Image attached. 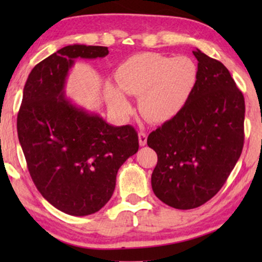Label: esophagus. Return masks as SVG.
Masks as SVG:
<instances>
[{
    "label": "esophagus",
    "instance_id": "34e87169",
    "mask_svg": "<svg viewBox=\"0 0 262 262\" xmlns=\"http://www.w3.org/2000/svg\"><path fill=\"white\" fill-rule=\"evenodd\" d=\"M138 139H139V145L144 146L146 144V139H148V135H146L145 132H143V131L139 132Z\"/></svg>",
    "mask_w": 262,
    "mask_h": 262
}]
</instances>
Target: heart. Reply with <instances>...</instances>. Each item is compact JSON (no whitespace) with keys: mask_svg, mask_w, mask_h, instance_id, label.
I'll list each match as a JSON object with an SVG mask.
<instances>
[{"mask_svg":"<svg viewBox=\"0 0 262 262\" xmlns=\"http://www.w3.org/2000/svg\"><path fill=\"white\" fill-rule=\"evenodd\" d=\"M117 83L128 95H139V110L146 119L164 123L184 108L198 80V66L187 56L168 57L139 53L117 70ZM113 107L125 110L127 100L118 88L110 87Z\"/></svg>","mask_w":262,"mask_h":262,"instance_id":"b5f03b06","label":"heart"}]
</instances>
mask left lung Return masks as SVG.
<instances>
[{
  "label": "left lung",
  "mask_w": 262,
  "mask_h": 262,
  "mask_svg": "<svg viewBox=\"0 0 262 262\" xmlns=\"http://www.w3.org/2000/svg\"><path fill=\"white\" fill-rule=\"evenodd\" d=\"M198 80L173 119L152 131L148 145L157 154L151 187L174 209H195L216 195L241 156L245 98L229 70L200 50Z\"/></svg>",
  "instance_id": "8db88e82"
}]
</instances>
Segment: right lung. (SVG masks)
<instances>
[{
  "mask_svg": "<svg viewBox=\"0 0 262 262\" xmlns=\"http://www.w3.org/2000/svg\"><path fill=\"white\" fill-rule=\"evenodd\" d=\"M108 55L106 46L68 45L28 75L17 113V136L35 187L71 216H88L107 204L117 173L138 151L130 125L113 126L66 98V80L76 58Z\"/></svg>",
  "mask_w": 262,
  "mask_h": 262,
  "instance_id": "1",
  "label": "right lung"
}]
</instances>
